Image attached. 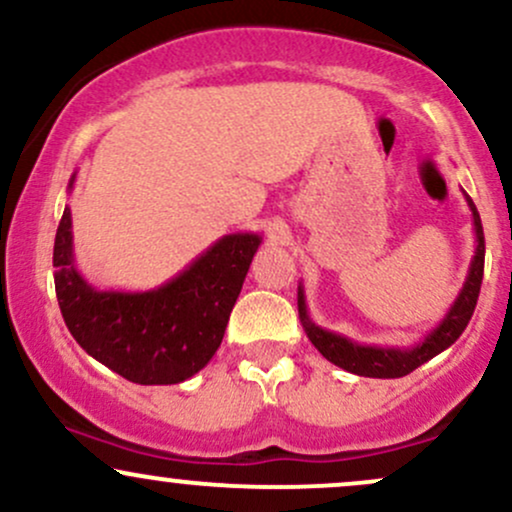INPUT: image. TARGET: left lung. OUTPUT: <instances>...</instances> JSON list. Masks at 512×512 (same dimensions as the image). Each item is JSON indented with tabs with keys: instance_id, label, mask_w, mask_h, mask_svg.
<instances>
[{
	"instance_id": "left-lung-1",
	"label": "left lung",
	"mask_w": 512,
	"mask_h": 512,
	"mask_svg": "<svg viewBox=\"0 0 512 512\" xmlns=\"http://www.w3.org/2000/svg\"><path fill=\"white\" fill-rule=\"evenodd\" d=\"M467 199V207L472 211L474 219V236H477V248H474L472 264H469L467 279H464L460 296L455 298V303L450 305V310L445 313L443 320L438 322V327H433L431 332L421 339L419 344L409 346V349H395V346H366L351 342L349 337L342 334L322 330L317 327L308 315V305H305V293L303 286H298V317H301V325L313 346L320 351L327 361L334 366L349 370V373L366 375V378H402L409 375L411 370L424 366L426 361H431L433 356H438L440 351H445L448 346L457 342V337L464 332V327L472 320L474 308H477V298L481 291V276H484V228H481L479 211L474 207L472 197L464 195Z\"/></svg>"
}]
</instances>
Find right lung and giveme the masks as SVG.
<instances>
[{
  "mask_svg": "<svg viewBox=\"0 0 512 512\" xmlns=\"http://www.w3.org/2000/svg\"><path fill=\"white\" fill-rule=\"evenodd\" d=\"M76 173L69 180L74 187ZM257 233H231L151 291H98L74 267L72 211L57 226L55 291L81 349L137 385H175L199 373L221 346L243 289Z\"/></svg>",
  "mask_w": 512,
  "mask_h": 512,
  "instance_id": "obj_1",
  "label": "right lung"
}]
</instances>
